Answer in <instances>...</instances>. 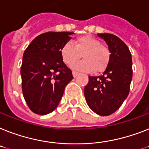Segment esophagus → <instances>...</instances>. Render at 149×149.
Returning a JSON list of instances; mask_svg holds the SVG:
<instances>
[{
    "instance_id": "obj_1",
    "label": "esophagus",
    "mask_w": 149,
    "mask_h": 149,
    "mask_svg": "<svg viewBox=\"0 0 149 149\" xmlns=\"http://www.w3.org/2000/svg\"><path fill=\"white\" fill-rule=\"evenodd\" d=\"M78 74H79V72H74V71L72 72V76H73V77H77V76H78Z\"/></svg>"
}]
</instances>
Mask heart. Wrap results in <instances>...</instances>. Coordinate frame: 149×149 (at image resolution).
I'll list each match as a JSON object with an SVG mask.
<instances>
[{"mask_svg": "<svg viewBox=\"0 0 149 149\" xmlns=\"http://www.w3.org/2000/svg\"><path fill=\"white\" fill-rule=\"evenodd\" d=\"M83 54L84 60L75 64ZM60 55L64 63L72 66L75 70L95 72H103L108 66L111 52L108 47L102 45L99 40L85 35L75 40L74 45L66 42L60 48Z\"/></svg>", "mask_w": 149, "mask_h": 149, "instance_id": "heart-1", "label": "heart"}]
</instances>
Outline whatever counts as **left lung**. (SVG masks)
Segmentation results:
<instances>
[{
	"mask_svg": "<svg viewBox=\"0 0 149 149\" xmlns=\"http://www.w3.org/2000/svg\"><path fill=\"white\" fill-rule=\"evenodd\" d=\"M111 52L108 66L101 76L89 77L84 88L88 106L100 116H109L118 109L129 93L132 79V61L129 47L111 33H97Z\"/></svg>",
	"mask_w": 149,
	"mask_h": 149,
	"instance_id": "left-lung-1",
	"label": "left lung"
}]
</instances>
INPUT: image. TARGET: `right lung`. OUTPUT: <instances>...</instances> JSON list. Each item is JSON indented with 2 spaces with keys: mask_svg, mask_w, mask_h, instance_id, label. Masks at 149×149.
<instances>
[{
  "mask_svg": "<svg viewBox=\"0 0 149 149\" xmlns=\"http://www.w3.org/2000/svg\"><path fill=\"white\" fill-rule=\"evenodd\" d=\"M72 32H47L26 47L20 70L24 100L32 112L47 115L57 107L72 71L60 55V48L71 40Z\"/></svg>",
  "mask_w": 149,
  "mask_h": 149,
  "instance_id": "obj_1",
  "label": "right lung"
}]
</instances>
